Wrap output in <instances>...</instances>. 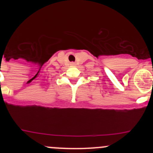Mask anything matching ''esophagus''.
Instances as JSON below:
<instances>
[{
	"mask_svg": "<svg viewBox=\"0 0 153 153\" xmlns=\"http://www.w3.org/2000/svg\"><path fill=\"white\" fill-rule=\"evenodd\" d=\"M71 65H72V66H75V64L74 62H72V63H71Z\"/></svg>",
	"mask_w": 153,
	"mask_h": 153,
	"instance_id": "1",
	"label": "esophagus"
}]
</instances>
